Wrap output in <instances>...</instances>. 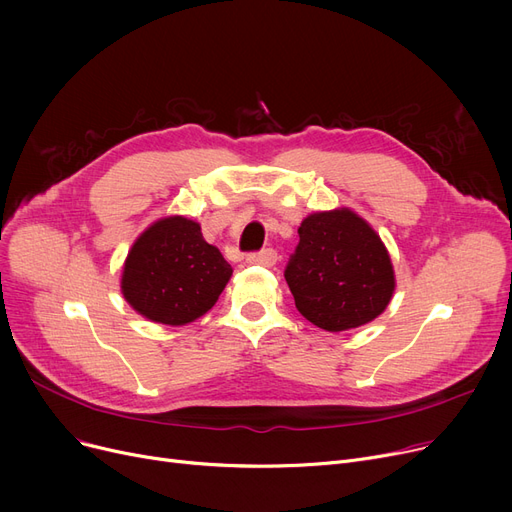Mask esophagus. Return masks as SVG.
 <instances>
[{"label": "esophagus", "instance_id": "obj_1", "mask_svg": "<svg viewBox=\"0 0 512 512\" xmlns=\"http://www.w3.org/2000/svg\"><path fill=\"white\" fill-rule=\"evenodd\" d=\"M247 261H249L251 265L272 267V265H276V261H278V253H276L274 249H263V251H259V253L247 255Z\"/></svg>", "mask_w": 512, "mask_h": 512}]
</instances>
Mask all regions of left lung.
<instances>
[{
  "instance_id": "left-lung-1",
  "label": "left lung",
  "mask_w": 512,
  "mask_h": 512,
  "mask_svg": "<svg viewBox=\"0 0 512 512\" xmlns=\"http://www.w3.org/2000/svg\"><path fill=\"white\" fill-rule=\"evenodd\" d=\"M284 278L299 313L326 332L369 324L396 288L380 234L348 207L307 215Z\"/></svg>"
}]
</instances>
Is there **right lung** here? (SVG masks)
Returning <instances> with one entry per match:
<instances>
[{
    "label": "right lung",
    "mask_w": 512,
    "mask_h": 512,
    "mask_svg": "<svg viewBox=\"0 0 512 512\" xmlns=\"http://www.w3.org/2000/svg\"><path fill=\"white\" fill-rule=\"evenodd\" d=\"M230 276V263L203 238L199 222L168 215L132 242L120 290L145 319L186 326L215 305Z\"/></svg>",
    "instance_id": "1"
}]
</instances>
